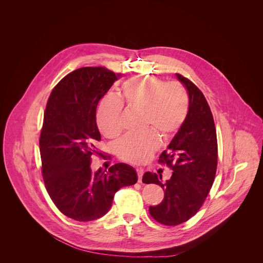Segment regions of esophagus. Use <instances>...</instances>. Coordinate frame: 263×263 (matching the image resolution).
<instances>
[{"label":"esophagus","mask_w":263,"mask_h":263,"mask_svg":"<svg viewBox=\"0 0 263 263\" xmlns=\"http://www.w3.org/2000/svg\"><path fill=\"white\" fill-rule=\"evenodd\" d=\"M137 174L138 181H139V182H142V177H143V175H144V170H142V168H137Z\"/></svg>","instance_id":"obj_1"}]
</instances>
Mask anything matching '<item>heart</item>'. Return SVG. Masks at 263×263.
I'll return each instance as SVG.
<instances>
[{
    "instance_id": "1",
    "label": "heart",
    "mask_w": 263,
    "mask_h": 263,
    "mask_svg": "<svg viewBox=\"0 0 263 263\" xmlns=\"http://www.w3.org/2000/svg\"><path fill=\"white\" fill-rule=\"evenodd\" d=\"M127 103L145 113L144 128L156 129L164 138L173 137L183 125L189 110L187 92L178 84H167L160 78H133L122 85ZM123 103L108 95L100 100L97 123L100 132L108 138L121 131ZM160 146L158 135L147 131L142 135H127L116 144L120 159L132 163H143Z\"/></svg>"
}]
</instances>
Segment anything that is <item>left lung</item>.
<instances>
[{"label":"left lung","instance_id":"left-lung-1","mask_svg":"<svg viewBox=\"0 0 263 263\" xmlns=\"http://www.w3.org/2000/svg\"><path fill=\"white\" fill-rule=\"evenodd\" d=\"M177 80L187 90L189 110L186 120L163 151L160 163L173 170L168 180L147 172L144 183L163 188L162 203L150 206L151 216L161 224L176 226L186 222L200 209L206 199L217 170L218 146L216 128L209 104L200 89L179 74Z\"/></svg>","mask_w":263,"mask_h":263}]
</instances>
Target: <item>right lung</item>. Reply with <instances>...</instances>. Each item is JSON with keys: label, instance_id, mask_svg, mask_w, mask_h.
Listing matches in <instances>:
<instances>
[{"label": "right lung", "instance_id": "right-lung-1", "mask_svg": "<svg viewBox=\"0 0 263 263\" xmlns=\"http://www.w3.org/2000/svg\"><path fill=\"white\" fill-rule=\"evenodd\" d=\"M121 77L102 67L80 68L53 88L46 105L39 140L44 183L56 207L76 221L100 219L120 188L137 182L135 168L127 163L108 172L90 168L91 155L100 154L99 101Z\"/></svg>", "mask_w": 263, "mask_h": 263}]
</instances>
